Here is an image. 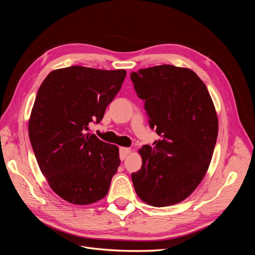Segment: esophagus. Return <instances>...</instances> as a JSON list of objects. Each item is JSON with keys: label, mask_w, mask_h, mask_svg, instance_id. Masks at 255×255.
<instances>
[{"label": "esophagus", "mask_w": 255, "mask_h": 255, "mask_svg": "<svg viewBox=\"0 0 255 255\" xmlns=\"http://www.w3.org/2000/svg\"><path fill=\"white\" fill-rule=\"evenodd\" d=\"M130 151H132V150H130L129 148H120V158H121V160L125 159L130 153Z\"/></svg>", "instance_id": "1"}]
</instances>
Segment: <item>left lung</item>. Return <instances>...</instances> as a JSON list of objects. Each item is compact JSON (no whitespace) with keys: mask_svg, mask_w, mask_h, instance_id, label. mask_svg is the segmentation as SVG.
I'll return each mask as SVG.
<instances>
[{"mask_svg":"<svg viewBox=\"0 0 255 255\" xmlns=\"http://www.w3.org/2000/svg\"><path fill=\"white\" fill-rule=\"evenodd\" d=\"M160 139L139 149L132 173L137 196L164 207L184 201L201 183L218 136V117L205 84L188 68L160 65L130 73Z\"/></svg>","mask_w":255,"mask_h":255,"instance_id":"left-lung-1","label":"left lung"}]
</instances>
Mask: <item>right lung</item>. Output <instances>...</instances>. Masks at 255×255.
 <instances>
[{
  "label": "right lung",
  "instance_id": "1",
  "mask_svg": "<svg viewBox=\"0 0 255 255\" xmlns=\"http://www.w3.org/2000/svg\"><path fill=\"white\" fill-rule=\"evenodd\" d=\"M125 69L71 66L53 70L38 89L28 135L40 171L65 201L103 199L120 165L119 148L87 133L100 122L126 79Z\"/></svg>",
  "mask_w": 255,
  "mask_h": 255
}]
</instances>
